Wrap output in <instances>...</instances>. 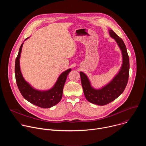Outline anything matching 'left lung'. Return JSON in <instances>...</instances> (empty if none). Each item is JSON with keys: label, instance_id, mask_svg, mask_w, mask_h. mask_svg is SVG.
<instances>
[{"label": "left lung", "instance_id": "1", "mask_svg": "<svg viewBox=\"0 0 146 146\" xmlns=\"http://www.w3.org/2000/svg\"><path fill=\"white\" fill-rule=\"evenodd\" d=\"M109 33L110 36L115 39L122 51L123 64L119 73L110 83L100 90L93 88L87 76L84 73H80L83 91L87 100L100 106L108 105L123 92L127 85L129 75V58L125 44L122 38L113 30H110Z\"/></svg>", "mask_w": 146, "mask_h": 146}]
</instances>
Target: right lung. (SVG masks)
<instances>
[{
  "mask_svg": "<svg viewBox=\"0 0 146 146\" xmlns=\"http://www.w3.org/2000/svg\"><path fill=\"white\" fill-rule=\"evenodd\" d=\"M23 46V43L20 46L15 63V80L21 94L29 102L41 108L47 109L56 105L62 99L65 83L71 69H69L62 73L58 77L54 86L50 90L46 91L36 90L25 81L20 70L19 58Z\"/></svg>",
  "mask_w": 146,
  "mask_h": 146,
  "instance_id": "1",
  "label": "right lung"
}]
</instances>
